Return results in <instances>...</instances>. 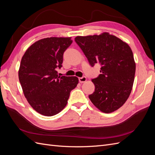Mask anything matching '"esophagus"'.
<instances>
[{"mask_svg":"<svg viewBox=\"0 0 155 155\" xmlns=\"http://www.w3.org/2000/svg\"><path fill=\"white\" fill-rule=\"evenodd\" d=\"M86 81H87V78H86V77H85V76L81 77V78H79V81L81 83H84V82H85Z\"/></svg>","mask_w":155,"mask_h":155,"instance_id":"esophagus-1","label":"esophagus"}]
</instances>
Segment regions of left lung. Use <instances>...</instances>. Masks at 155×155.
Segmentation results:
<instances>
[{
  "label": "left lung",
  "mask_w": 155,
  "mask_h": 155,
  "mask_svg": "<svg viewBox=\"0 0 155 155\" xmlns=\"http://www.w3.org/2000/svg\"><path fill=\"white\" fill-rule=\"evenodd\" d=\"M75 41L92 67L101 65V74L92 79L95 91L89 99L105 113L118 110L128 99L134 83L136 64L130 46L107 32L78 36Z\"/></svg>",
  "instance_id": "8db88e82"
}]
</instances>
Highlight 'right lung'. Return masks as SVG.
Here are the masks:
<instances>
[{"label":"right lung","instance_id":"right-lung-1","mask_svg":"<svg viewBox=\"0 0 155 155\" xmlns=\"http://www.w3.org/2000/svg\"><path fill=\"white\" fill-rule=\"evenodd\" d=\"M71 37H48L36 41L22 56L18 79L25 97L35 111L51 116L61 111L70 93L76 87V76L58 75L63 54L72 44Z\"/></svg>","mask_w":155,"mask_h":155}]
</instances>
